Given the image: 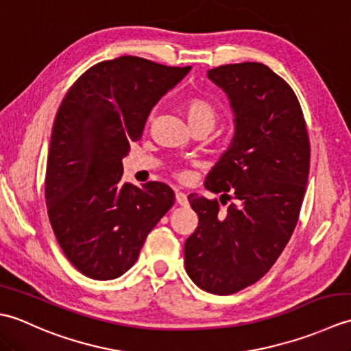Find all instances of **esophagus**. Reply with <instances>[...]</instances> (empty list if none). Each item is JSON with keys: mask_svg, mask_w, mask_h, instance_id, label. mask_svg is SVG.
Returning a JSON list of instances; mask_svg holds the SVG:
<instances>
[{"mask_svg": "<svg viewBox=\"0 0 351 351\" xmlns=\"http://www.w3.org/2000/svg\"><path fill=\"white\" fill-rule=\"evenodd\" d=\"M176 202L180 204V205H182V206L187 205L189 204L187 195H185V193H182V191H180V190H176Z\"/></svg>", "mask_w": 351, "mask_h": 351, "instance_id": "34e87169", "label": "esophagus"}]
</instances>
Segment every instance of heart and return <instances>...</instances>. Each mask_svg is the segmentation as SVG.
I'll list each match as a JSON object with an SVG mask.
<instances>
[{
	"instance_id": "heart-1",
	"label": "heart",
	"mask_w": 351,
	"mask_h": 351,
	"mask_svg": "<svg viewBox=\"0 0 351 351\" xmlns=\"http://www.w3.org/2000/svg\"><path fill=\"white\" fill-rule=\"evenodd\" d=\"M182 110L190 126L208 125L213 128L219 117L217 108L204 98H190L187 101H184Z\"/></svg>"
}]
</instances>
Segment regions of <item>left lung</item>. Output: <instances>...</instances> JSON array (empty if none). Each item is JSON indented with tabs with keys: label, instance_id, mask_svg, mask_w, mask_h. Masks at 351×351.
<instances>
[{
	"label": "left lung",
	"instance_id": "obj_1",
	"mask_svg": "<svg viewBox=\"0 0 351 351\" xmlns=\"http://www.w3.org/2000/svg\"><path fill=\"white\" fill-rule=\"evenodd\" d=\"M208 78L226 93L235 131L204 185L234 202L221 211L217 199L191 193L199 225L185 241L184 264L199 288L228 295L258 282L285 249L306 191L311 147L299 99L268 66L225 64Z\"/></svg>",
	"mask_w": 351,
	"mask_h": 351
}]
</instances>
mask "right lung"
<instances>
[{
  "label": "right lung",
  "instance_id": "add662e5",
  "mask_svg": "<svg viewBox=\"0 0 351 351\" xmlns=\"http://www.w3.org/2000/svg\"><path fill=\"white\" fill-rule=\"evenodd\" d=\"M123 56L86 71L56 114L45 178L52 230L80 273L96 280L122 276L147 234L175 204L169 185L122 184L123 156L146 119L190 72Z\"/></svg>",
  "mask_w": 351,
  "mask_h": 351
}]
</instances>
